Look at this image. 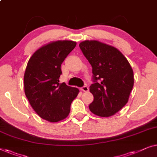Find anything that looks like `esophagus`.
Segmentation results:
<instances>
[{"instance_id": "esophagus-1", "label": "esophagus", "mask_w": 157, "mask_h": 157, "mask_svg": "<svg viewBox=\"0 0 157 157\" xmlns=\"http://www.w3.org/2000/svg\"><path fill=\"white\" fill-rule=\"evenodd\" d=\"M80 90L83 92H88V91H89V88H88V87H87V86H83L82 87L80 88Z\"/></svg>"}]
</instances>
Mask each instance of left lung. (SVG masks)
Instances as JSON below:
<instances>
[{"label": "left lung", "mask_w": 157, "mask_h": 157, "mask_svg": "<svg viewBox=\"0 0 157 157\" xmlns=\"http://www.w3.org/2000/svg\"><path fill=\"white\" fill-rule=\"evenodd\" d=\"M79 48L92 67L90 91L94 100L90 110L102 117L114 115L127 103L133 88L131 65L120 50L101 42L85 40Z\"/></svg>", "instance_id": "left-lung-1"}]
</instances>
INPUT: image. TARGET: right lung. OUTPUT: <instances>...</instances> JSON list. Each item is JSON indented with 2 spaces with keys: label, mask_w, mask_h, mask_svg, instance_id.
Segmentation results:
<instances>
[{
  "label": "right lung",
  "mask_w": 157,
  "mask_h": 157,
  "mask_svg": "<svg viewBox=\"0 0 157 157\" xmlns=\"http://www.w3.org/2000/svg\"><path fill=\"white\" fill-rule=\"evenodd\" d=\"M76 42L58 40L42 46L28 60L24 74L25 96L44 120L57 122L65 119L79 93L76 87L59 83L61 64L75 48Z\"/></svg>",
  "instance_id": "1"
}]
</instances>
